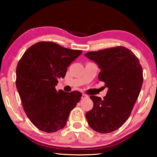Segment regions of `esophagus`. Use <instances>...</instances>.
<instances>
[{
  "label": "esophagus",
  "instance_id": "1",
  "mask_svg": "<svg viewBox=\"0 0 157 157\" xmlns=\"http://www.w3.org/2000/svg\"><path fill=\"white\" fill-rule=\"evenodd\" d=\"M89 98V96L87 95H86V94H82V100H85V99H86V98Z\"/></svg>",
  "mask_w": 157,
  "mask_h": 157
}]
</instances>
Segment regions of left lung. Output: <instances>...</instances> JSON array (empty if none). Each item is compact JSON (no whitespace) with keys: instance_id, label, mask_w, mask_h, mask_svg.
<instances>
[{"instance_id":"left-lung-1","label":"left lung","mask_w":157,"mask_h":157,"mask_svg":"<svg viewBox=\"0 0 157 157\" xmlns=\"http://www.w3.org/2000/svg\"><path fill=\"white\" fill-rule=\"evenodd\" d=\"M100 68L98 79L108 91L104 99L91 95L92 109L86 113L89 126L106 134L118 129L132 113L141 89L143 76L139 59L129 49L116 46L85 54Z\"/></svg>"}]
</instances>
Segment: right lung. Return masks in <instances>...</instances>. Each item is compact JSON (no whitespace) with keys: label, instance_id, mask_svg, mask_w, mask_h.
I'll list each match as a JSON object with an SVG mask.
<instances>
[{"label":"right lung","instance_id":"add662e5","mask_svg":"<svg viewBox=\"0 0 157 157\" xmlns=\"http://www.w3.org/2000/svg\"><path fill=\"white\" fill-rule=\"evenodd\" d=\"M82 52L40 41L28 48L18 62L16 86L23 110L41 131L52 133L63 128L71 111L80 100L79 91H57L55 86Z\"/></svg>","mask_w":157,"mask_h":157}]
</instances>
